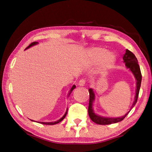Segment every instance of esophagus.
I'll return each instance as SVG.
<instances>
[{
  "mask_svg": "<svg viewBox=\"0 0 152 152\" xmlns=\"http://www.w3.org/2000/svg\"><path fill=\"white\" fill-rule=\"evenodd\" d=\"M85 84H86V80L84 79H82L78 82V85L80 86H84L85 85Z\"/></svg>",
  "mask_w": 152,
  "mask_h": 152,
  "instance_id": "34e87169",
  "label": "esophagus"
}]
</instances>
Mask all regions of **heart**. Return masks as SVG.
Listing matches in <instances>:
<instances>
[{"label": "heart", "instance_id": "b5f03b06", "mask_svg": "<svg viewBox=\"0 0 152 152\" xmlns=\"http://www.w3.org/2000/svg\"><path fill=\"white\" fill-rule=\"evenodd\" d=\"M86 56L88 60L92 64L99 62V67L101 70H109L114 65L116 61V57L114 53L107 51L105 48L95 47L88 49L86 51Z\"/></svg>", "mask_w": 152, "mask_h": 152}]
</instances>
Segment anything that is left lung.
<instances>
[{"label": "left lung", "mask_w": 152, "mask_h": 152, "mask_svg": "<svg viewBox=\"0 0 152 152\" xmlns=\"http://www.w3.org/2000/svg\"><path fill=\"white\" fill-rule=\"evenodd\" d=\"M123 62L125 64L126 68L129 69L132 74L134 76L135 80H136V90H135V96L134 98V101L133 102V104L129 111H128L125 115L120 117H103L101 116V115H97L95 113L93 109V103L95 100V94L94 91L92 88H89V95H90V99H89V104H88V115L89 117L91 118L92 121L95 123L99 125H109L112 124V123H116L118 122H120L125 119V117L128 115V113L130 112L133 107L135 106L136 102L137 101L139 92H140V89L141 86V74L140 66L138 64V61L137 58H136L135 56L133 53L130 51L129 50H126V52L124 55H123Z\"/></svg>", "instance_id": "left-lung-1"}]
</instances>
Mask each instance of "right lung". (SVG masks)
Returning <instances> with one entry per match:
<instances>
[{"label": "right lung", "instance_id": "right-lung-1", "mask_svg": "<svg viewBox=\"0 0 152 152\" xmlns=\"http://www.w3.org/2000/svg\"><path fill=\"white\" fill-rule=\"evenodd\" d=\"M38 44V42H33V43H31V44L28 46V47L25 49V50H27V49H29V48H30L31 47H32V46H33V45H37ZM76 88V86L75 85H73L72 86V88H71V89H70V92H69V93H68V96H69L70 95V94H71V92H72V91L73 90ZM67 113H68V109H66V113H65V114L64 115V116L61 118V119H60L59 120H58V121H54V122H38L39 123H41V124H43V125H55V124H57V123H59L60 122H61V121H62L64 118L66 117V115H67ZM31 121H33V120H31V119H30ZM36 122V121H35Z\"/></svg>", "mask_w": 152, "mask_h": 152}]
</instances>
